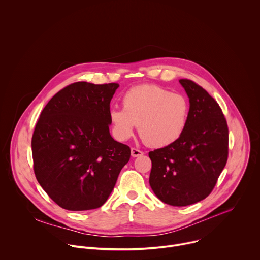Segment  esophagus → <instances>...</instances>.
<instances>
[{
    "label": "esophagus",
    "mask_w": 260,
    "mask_h": 260,
    "mask_svg": "<svg viewBox=\"0 0 260 260\" xmlns=\"http://www.w3.org/2000/svg\"><path fill=\"white\" fill-rule=\"evenodd\" d=\"M132 156L133 157H138V156H142L143 154H144V152L143 151H141V150H139V149H137V148H132Z\"/></svg>",
    "instance_id": "1"
}]
</instances>
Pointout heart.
Masks as SVG:
<instances>
[{"mask_svg":"<svg viewBox=\"0 0 260 260\" xmlns=\"http://www.w3.org/2000/svg\"><path fill=\"white\" fill-rule=\"evenodd\" d=\"M121 108L109 111L114 137L126 141L137 125L142 140L151 147H167L178 141L186 129L190 104L188 99L158 86L142 85L127 90Z\"/></svg>","mask_w":260,"mask_h":260,"instance_id":"b5f03b06","label":"heart"}]
</instances>
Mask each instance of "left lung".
<instances>
[{
	"mask_svg": "<svg viewBox=\"0 0 260 260\" xmlns=\"http://www.w3.org/2000/svg\"><path fill=\"white\" fill-rule=\"evenodd\" d=\"M179 82L190 103L188 123L175 143L149 152V183L164 203L184 207L206 199L229 157V126L218 103L198 83Z\"/></svg>",
	"mask_w": 260,
	"mask_h": 260,
	"instance_id": "8db88e82",
	"label": "left lung"
}]
</instances>
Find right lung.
Returning <instances> with one entry per match:
<instances>
[{"label":"right lung","mask_w":260,"mask_h":260,"mask_svg":"<svg viewBox=\"0 0 260 260\" xmlns=\"http://www.w3.org/2000/svg\"><path fill=\"white\" fill-rule=\"evenodd\" d=\"M118 83H72L47 103L37 121L31 152L37 180L62 209L105 204L131 148L109 132L110 102Z\"/></svg>","instance_id":"right-lung-1"}]
</instances>
